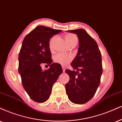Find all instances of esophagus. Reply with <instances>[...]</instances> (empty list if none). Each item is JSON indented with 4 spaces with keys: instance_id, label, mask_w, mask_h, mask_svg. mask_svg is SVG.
Returning <instances> with one entry per match:
<instances>
[{
    "instance_id": "34e87169",
    "label": "esophagus",
    "mask_w": 122,
    "mask_h": 122,
    "mask_svg": "<svg viewBox=\"0 0 122 122\" xmlns=\"http://www.w3.org/2000/svg\"><path fill=\"white\" fill-rule=\"evenodd\" d=\"M62 70H63V72H65V67H64V66H62Z\"/></svg>"
}]
</instances>
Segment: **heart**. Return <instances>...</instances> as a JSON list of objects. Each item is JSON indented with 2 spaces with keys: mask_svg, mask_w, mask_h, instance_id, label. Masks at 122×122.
Returning <instances> with one entry per match:
<instances>
[{
  "mask_svg": "<svg viewBox=\"0 0 122 122\" xmlns=\"http://www.w3.org/2000/svg\"><path fill=\"white\" fill-rule=\"evenodd\" d=\"M65 39L66 41H67V43L70 46H72L74 44H77V42H78V38L74 34H67L65 36ZM55 38V36H53L50 39V42H49L50 49L52 48V46H53V43ZM72 56H70V55L61 53L57 54V55H56L53 57V60L55 61V62L61 64L63 66L67 65L70 62V61L72 60Z\"/></svg>",
  "mask_w": 122,
  "mask_h": 122,
  "instance_id": "obj_1",
  "label": "heart"
}]
</instances>
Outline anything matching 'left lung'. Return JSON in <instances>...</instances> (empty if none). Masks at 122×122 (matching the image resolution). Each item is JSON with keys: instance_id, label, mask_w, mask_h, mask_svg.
I'll use <instances>...</instances> for the list:
<instances>
[{"instance_id": "left-lung-1", "label": "left lung", "mask_w": 122, "mask_h": 122, "mask_svg": "<svg viewBox=\"0 0 122 122\" xmlns=\"http://www.w3.org/2000/svg\"><path fill=\"white\" fill-rule=\"evenodd\" d=\"M77 35L78 52L71 65L77 70L66 69L70 81L66 84V94L72 102L83 104L93 97L100 85L102 72V58L95 39L83 29L68 30Z\"/></svg>"}]
</instances>
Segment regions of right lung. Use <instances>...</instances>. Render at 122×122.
I'll return each instance as SVG.
<instances>
[{"label": "right lung", "mask_w": 122, "mask_h": 122, "mask_svg": "<svg viewBox=\"0 0 122 122\" xmlns=\"http://www.w3.org/2000/svg\"><path fill=\"white\" fill-rule=\"evenodd\" d=\"M61 30L38 26L25 37L18 56V72L22 86L29 97L36 102H44L50 97L52 86L62 72L60 64H52L50 38ZM50 67L41 69V64Z\"/></svg>", "instance_id": "right-lung-1"}]
</instances>
